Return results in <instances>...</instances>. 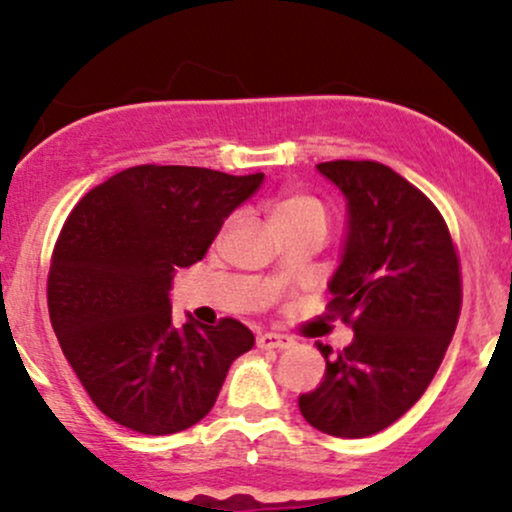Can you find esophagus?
I'll use <instances>...</instances> for the list:
<instances>
[{"label": "esophagus", "mask_w": 512, "mask_h": 512, "mask_svg": "<svg viewBox=\"0 0 512 512\" xmlns=\"http://www.w3.org/2000/svg\"><path fill=\"white\" fill-rule=\"evenodd\" d=\"M257 346L260 349H289V346H293V339L286 337V334L264 332L257 337Z\"/></svg>", "instance_id": "esophagus-1"}]
</instances>
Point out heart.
<instances>
[{
    "label": "heart",
    "instance_id": "obj_1",
    "mask_svg": "<svg viewBox=\"0 0 512 512\" xmlns=\"http://www.w3.org/2000/svg\"><path fill=\"white\" fill-rule=\"evenodd\" d=\"M269 221H272L276 233L291 231V228L301 226H315L327 233V226H330V211H327L325 204H322L315 195H308V192L301 190H289L269 204ZM231 223L233 221H226L223 231H228Z\"/></svg>",
    "mask_w": 512,
    "mask_h": 512
}]
</instances>
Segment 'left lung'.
<instances>
[{
	"label": "left lung",
	"mask_w": 512,
	"mask_h": 512,
	"mask_svg": "<svg viewBox=\"0 0 512 512\" xmlns=\"http://www.w3.org/2000/svg\"><path fill=\"white\" fill-rule=\"evenodd\" d=\"M349 207L342 264L327 310L354 342L298 397L310 426L366 438L419 402L448 351L462 308L460 257L443 214L419 187L378 161L317 163Z\"/></svg>",
	"instance_id": "1"
}]
</instances>
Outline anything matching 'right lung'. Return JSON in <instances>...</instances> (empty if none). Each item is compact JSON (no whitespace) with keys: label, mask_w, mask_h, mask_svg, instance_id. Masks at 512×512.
I'll use <instances>...</instances> for the list:
<instances>
[{"label":"right lung","mask_w":512,"mask_h":512,"mask_svg":"<svg viewBox=\"0 0 512 512\" xmlns=\"http://www.w3.org/2000/svg\"><path fill=\"white\" fill-rule=\"evenodd\" d=\"M264 173L134 166L93 187L52 250V330L88 397L115 424L168 436L202 421L228 368L255 346L243 322L173 325L178 267L207 255Z\"/></svg>","instance_id":"1"}]
</instances>
